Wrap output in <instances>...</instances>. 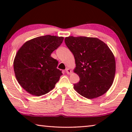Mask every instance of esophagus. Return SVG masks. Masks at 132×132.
I'll return each instance as SVG.
<instances>
[{
	"instance_id": "esophagus-1",
	"label": "esophagus",
	"mask_w": 132,
	"mask_h": 132,
	"mask_svg": "<svg viewBox=\"0 0 132 132\" xmlns=\"http://www.w3.org/2000/svg\"><path fill=\"white\" fill-rule=\"evenodd\" d=\"M66 73L68 75H70V74H71V70H70V69H69V68H66Z\"/></svg>"
}]
</instances>
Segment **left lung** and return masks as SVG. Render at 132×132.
<instances>
[{
  "instance_id": "8db88e82",
  "label": "left lung",
  "mask_w": 132,
  "mask_h": 132,
  "mask_svg": "<svg viewBox=\"0 0 132 132\" xmlns=\"http://www.w3.org/2000/svg\"><path fill=\"white\" fill-rule=\"evenodd\" d=\"M64 42L74 55V71L80 77L75 90L88 99L103 95L113 83L116 69L115 57L108 45L97 38L86 37L70 36Z\"/></svg>"
}]
</instances>
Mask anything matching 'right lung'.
<instances>
[{
    "mask_svg": "<svg viewBox=\"0 0 132 132\" xmlns=\"http://www.w3.org/2000/svg\"><path fill=\"white\" fill-rule=\"evenodd\" d=\"M63 37L45 35L26 42L18 51L13 66L16 79L28 93L41 96L55 87L62 75L58 61L51 56Z\"/></svg>",
    "mask_w": 132,
    "mask_h": 132,
    "instance_id": "obj_1",
    "label": "right lung"
}]
</instances>
